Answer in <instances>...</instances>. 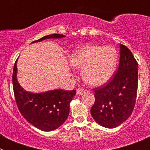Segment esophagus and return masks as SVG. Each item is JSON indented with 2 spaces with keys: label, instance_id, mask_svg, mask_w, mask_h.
Segmentation results:
<instances>
[{
  "label": "esophagus",
  "instance_id": "1",
  "mask_svg": "<svg viewBox=\"0 0 150 150\" xmlns=\"http://www.w3.org/2000/svg\"><path fill=\"white\" fill-rule=\"evenodd\" d=\"M83 92H84V89H83V88H77V90H76V94H77L78 95H82Z\"/></svg>",
  "mask_w": 150,
  "mask_h": 150
}]
</instances>
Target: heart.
Masks as SVG:
<instances>
[{
    "label": "heart",
    "instance_id": "heart-1",
    "mask_svg": "<svg viewBox=\"0 0 150 150\" xmlns=\"http://www.w3.org/2000/svg\"><path fill=\"white\" fill-rule=\"evenodd\" d=\"M117 54L112 47L89 45L78 48L73 53L71 63L81 69L82 78L86 84L99 86L107 83L114 72Z\"/></svg>",
    "mask_w": 150,
    "mask_h": 150
}]
</instances>
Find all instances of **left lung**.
Instances as JSON below:
<instances>
[{
	"mask_svg": "<svg viewBox=\"0 0 150 150\" xmlns=\"http://www.w3.org/2000/svg\"><path fill=\"white\" fill-rule=\"evenodd\" d=\"M120 46L116 74L106 85L93 88L95 100L91 115L99 125L109 128L119 126L132 115L137 98L138 64L127 46Z\"/></svg>",
	"mask_w": 150,
	"mask_h": 150,
	"instance_id": "obj_1",
	"label": "left lung"
}]
</instances>
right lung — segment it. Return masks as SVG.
I'll return each instance as SVG.
<instances>
[{
    "instance_id": "obj_1",
    "label": "right lung",
    "mask_w": 150,
    "mask_h": 150,
    "mask_svg": "<svg viewBox=\"0 0 150 150\" xmlns=\"http://www.w3.org/2000/svg\"><path fill=\"white\" fill-rule=\"evenodd\" d=\"M64 37L63 34H50L32 43ZM16 71V62H15L12 77L13 91L18 109L23 117L34 127L44 132L53 131L61 126L68 116L70 102L76 95V90L55 89L43 93H30L24 90L18 84Z\"/></svg>"
}]
</instances>
